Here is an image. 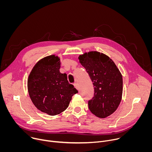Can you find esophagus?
Wrapping results in <instances>:
<instances>
[{"label":"esophagus","mask_w":152,"mask_h":152,"mask_svg":"<svg viewBox=\"0 0 152 152\" xmlns=\"http://www.w3.org/2000/svg\"><path fill=\"white\" fill-rule=\"evenodd\" d=\"M74 86H75V87L77 90H79V87H78V85H77V83H74Z\"/></svg>","instance_id":"1"}]
</instances>
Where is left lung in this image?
Returning <instances> with one entry per match:
<instances>
[{
  "instance_id": "8db88e82",
  "label": "left lung",
  "mask_w": 152,
  "mask_h": 152,
  "mask_svg": "<svg viewBox=\"0 0 152 152\" xmlns=\"http://www.w3.org/2000/svg\"><path fill=\"white\" fill-rule=\"evenodd\" d=\"M78 58L94 85V97L88 101L90 111L101 118L110 116L117 110L122 98L120 70L109 56L96 51L85 53Z\"/></svg>"
}]
</instances>
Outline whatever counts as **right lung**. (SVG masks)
Here are the masks:
<instances>
[{
  "mask_svg": "<svg viewBox=\"0 0 152 152\" xmlns=\"http://www.w3.org/2000/svg\"><path fill=\"white\" fill-rule=\"evenodd\" d=\"M60 67L58 56H48L37 62L28 77V90L32 103L50 115L66 110L72 96L78 93L69 83L67 74L60 73Z\"/></svg>",
  "mask_w": 152,
  "mask_h": 152,
  "instance_id": "1",
  "label": "right lung"
}]
</instances>
